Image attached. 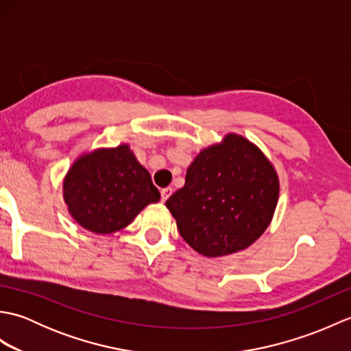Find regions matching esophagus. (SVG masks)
I'll use <instances>...</instances> for the list:
<instances>
[{"label":"esophagus","mask_w":351,"mask_h":351,"mask_svg":"<svg viewBox=\"0 0 351 351\" xmlns=\"http://www.w3.org/2000/svg\"><path fill=\"white\" fill-rule=\"evenodd\" d=\"M171 193H173V190H171L170 187L161 190V200H162V202H166V200L171 196Z\"/></svg>","instance_id":"obj_1"}]
</instances>
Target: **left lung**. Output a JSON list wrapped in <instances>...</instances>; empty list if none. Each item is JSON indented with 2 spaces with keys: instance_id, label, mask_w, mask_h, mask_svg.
Here are the masks:
<instances>
[{
  "instance_id": "obj_1",
  "label": "left lung",
  "mask_w": 351,
  "mask_h": 351,
  "mask_svg": "<svg viewBox=\"0 0 351 351\" xmlns=\"http://www.w3.org/2000/svg\"><path fill=\"white\" fill-rule=\"evenodd\" d=\"M279 178L258 146L238 134L205 147L166 206L181 237L208 258L247 249L270 225Z\"/></svg>"
}]
</instances>
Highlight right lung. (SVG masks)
Segmentation results:
<instances>
[{
    "label": "right lung",
    "mask_w": 351,
    "mask_h": 351,
    "mask_svg": "<svg viewBox=\"0 0 351 351\" xmlns=\"http://www.w3.org/2000/svg\"><path fill=\"white\" fill-rule=\"evenodd\" d=\"M63 196L80 226L113 234L158 202L160 191L130 146L121 145L78 156L64 176Z\"/></svg>",
    "instance_id": "obj_1"
}]
</instances>
